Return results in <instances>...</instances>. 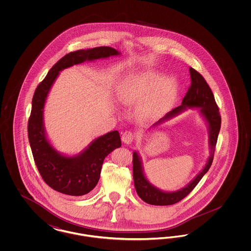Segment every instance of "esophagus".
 I'll return each mask as SVG.
<instances>
[{
  "instance_id": "1",
  "label": "esophagus",
  "mask_w": 251,
  "mask_h": 251,
  "mask_svg": "<svg viewBox=\"0 0 251 251\" xmlns=\"http://www.w3.org/2000/svg\"><path fill=\"white\" fill-rule=\"evenodd\" d=\"M133 138H134V135L130 131H124L122 133V136H121L122 141L125 144H131L133 141Z\"/></svg>"
}]
</instances>
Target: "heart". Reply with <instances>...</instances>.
<instances>
[{"mask_svg": "<svg viewBox=\"0 0 251 251\" xmlns=\"http://www.w3.org/2000/svg\"><path fill=\"white\" fill-rule=\"evenodd\" d=\"M177 96V84L171 78L163 79L156 72L132 75L120 85V100L125 104H137L152 98L149 112H157L169 107Z\"/></svg>", "mask_w": 251, "mask_h": 251, "instance_id": "b5f03b06", "label": "heart"}]
</instances>
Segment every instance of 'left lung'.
<instances>
[{
    "label": "left lung",
    "instance_id": "1",
    "mask_svg": "<svg viewBox=\"0 0 251 251\" xmlns=\"http://www.w3.org/2000/svg\"><path fill=\"white\" fill-rule=\"evenodd\" d=\"M191 77V85L188 91L182 100L181 105L174 108L167 115L156 122L152 127H156L159 124L169 120L185 111L187 108H199L200 113L206 121L209 130V147H210V157L202 170L188 183L185 187L175 192H165L152 185L144 174L142 161L140 156L136 151L132 153V174L134 187L139 198L145 202L151 205H172L179 202L184 199L190 192L196 187L203 176L207 173L214 160L215 145L217 142L218 133L221 127V117L219 114V109L215 102V97L206 83L205 79L200 72H197L193 68L189 69Z\"/></svg>",
    "mask_w": 251,
    "mask_h": 251
}]
</instances>
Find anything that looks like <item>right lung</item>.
I'll return each mask as SVG.
<instances>
[{
    "label": "right lung",
    "instance_id": "right-lung-1",
    "mask_svg": "<svg viewBox=\"0 0 251 251\" xmlns=\"http://www.w3.org/2000/svg\"><path fill=\"white\" fill-rule=\"evenodd\" d=\"M120 54V51L111 47L72 51L49 71L45 79L36 87L28 120V138L42 179L55 191L70 196H84L93 190L100 179L104 158L114 150L120 148L121 141L119 131H110L96 138L77 155L67 156L58 152L49 142L43 121L44 105L49 91L61 71L84 61Z\"/></svg>",
    "mask_w": 251,
    "mask_h": 251
}]
</instances>
